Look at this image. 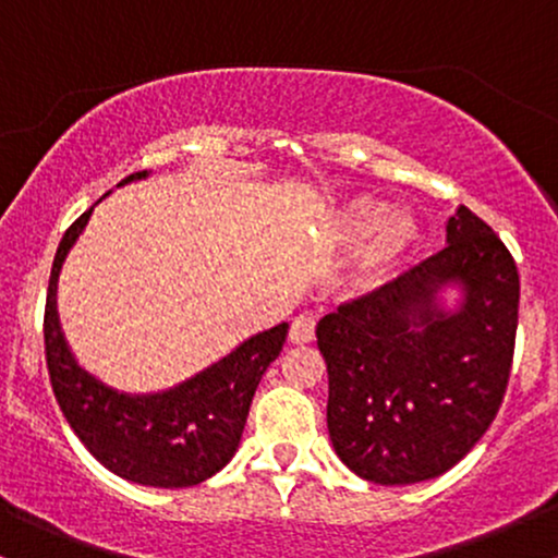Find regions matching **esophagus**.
Instances as JSON below:
<instances>
[{"instance_id": "esophagus-1", "label": "esophagus", "mask_w": 558, "mask_h": 558, "mask_svg": "<svg viewBox=\"0 0 558 558\" xmlns=\"http://www.w3.org/2000/svg\"><path fill=\"white\" fill-rule=\"evenodd\" d=\"M312 338H315V319L301 315L291 323V332H288V341L296 343V345H304L310 343Z\"/></svg>"}]
</instances>
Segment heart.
Instances as JSON below:
<instances>
[{"mask_svg":"<svg viewBox=\"0 0 558 558\" xmlns=\"http://www.w3.org/2000/svg\"><path fill=\"white\" fill-rule=\"evenodd\" d=\"M336 233L343 243H362L356 275L362 286L380 283L396 262L417 241V226L409 215L388 213L373 196H356L338 209Z\"/></svg>","mask_w":558,"mask_h":558,"instance_id":"b5f03b06","label":"heart"}]
</instances>
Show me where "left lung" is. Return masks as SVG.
<instances>
[{
  "instance_id": "8db88e82",
  "label": "left lung",
  "mask_w": 558,
  "mask_h": 558,
  "mask_svg": "<svg viewBox=\"0 0 558 558\" xmlns=\"http://www.w3.org/2000/svg\"><path fill=\"white\" fill-rule=\"evenodd\" d=\"M446 248L317 323L328 433L351 472L380 485L444 475L483 438L514 356L520 275L488 222L459 207ZM463 288L448 313L437 293Z\"/></svg>"
}]
</instances>
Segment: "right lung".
I'll use <instances>...</instances> for the list:
<instances>
[{
  "mask_svg": "<svg viewBox=\"0 0 558 558\" xmlns=\"http://www.w3.org/2000/svg\"><path fill=\"white\" fill-rule=\"evenodd\" d=\"M141 178L146 170L123 183ZM92 213L94 207L65 230L49 275L44 345L54 399L81 444L118 477L151 488H191L233 459L254 390L278 360L288 323L246 338L213 367L162 393L136 396L105 386L75 362L57 317V278Z\"/></svg>",
  "mask_w": 558,
  "mask_h": 558,
  "instance_id": "1",
  "label": "right lung"
}]
</instances>
